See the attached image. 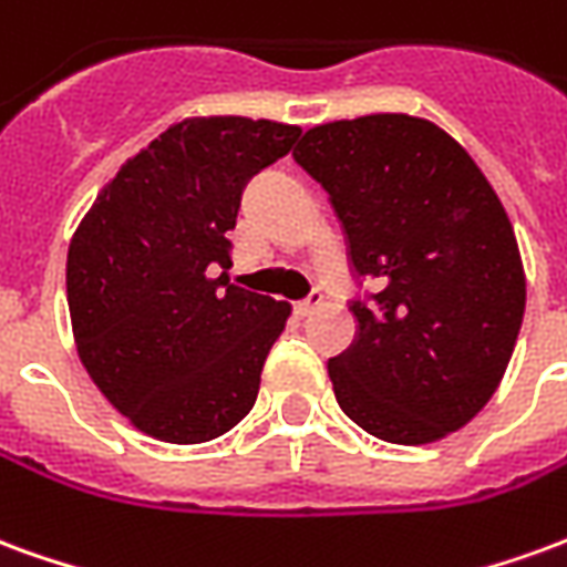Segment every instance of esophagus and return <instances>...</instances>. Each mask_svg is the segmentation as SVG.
Wrapping results in <instances>:
<instances>
[{
	"label": "esophagus",
	"instance_id": "esophagus-1",
	"mask_svg": "<svg viewBox=\"0 0 567 567\" xmlns=\"http://www.w3.org/2000/svg\"><path fill=\"white\" fill-rule=\"evenodd\" d=\"M321 303H324V297H321L319 291H312V295H309L307 300H300V303H295V312H297V316H312V312H316V309H319Z\"/></svg>",
	"mask_w": 567,
	"mask_h": 567
}]
</instances>
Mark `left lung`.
I'll use <instances>...</instances> for the list:
<instances>
[{
	"mask_svg": "<svg viewBox=\"0 0 567 567\" xmlns=\"http://www.w3.org/2000/svg\"><path fill=\"white\" fill-rule=\"evenodd\" d=\"M358 276L355 343L328 361L337 404L389 443H434L488 404L523 328L516 234L474 157L413 115H364L303 133Z\"/></svg>",
	"mask_w": 567,
	"mask_h": 567,
	"instance_id": "left-lung-1",
	"label": "left lung"
}]
</instances>
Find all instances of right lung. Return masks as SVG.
<instances>
[{
  "instance_id": "obj_1",
  "label": "right lung",
  "mask_w": 567,
  "mask_h": 567,
  "mask_svg": "<svg viewBox=\"0 0 567 567\" xmlns=\"http://www.w3.org/2000/svg\"><path fill=\"white\" fill-rule=\"evenodd\" d=\"M297 136L264 117H185L117 169L69 243L81 364L148 437L206 443L258 401L291 307L230 285L227 234L248 178Z\"/></svg>"
}]
</instances>
